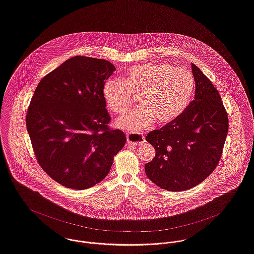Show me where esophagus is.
Returning a JSON list of instances; mask_svg holds the SVG:
<instances>
[{
	"label": "esophagus",
	"instance_id": "obj_1",
	"mask_svg": "<svg viewBox=\"0 0 254 254\" xmlns=\"http://www.w3.org/2000/svg\"><path fill=\"white\" fill-rule=\"evenodd\" d=\"M144 135L140 133H127V142L130 145H141L144 142Z\"/></svg>",
	"mask_w": 254,
	"mask_h": 254
}]
</instances>
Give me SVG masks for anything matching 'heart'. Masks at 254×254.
<instances>
[{
  "label": "heart",
  "mask_w": 254,
  "mask_h": 254,
  "mask_svg": "<svg viewBox=\"0 0 254 254\" xmlns=\"http://www.w3.org/2000/svg\"><path fill=\"white\" fill-rule=\"evenodd\" d=\"M194 91V78L190 71L166 63H147L129 68L124 82L110 79L103 86L108 108L120 114L138 97L139 108L126 113L115 126L128 131L149 127L155 120L168 124L180 117L188 107Z\"/></svg>",
  "instance_id": "heart-1"
}]
</instances>
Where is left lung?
I'll use <instances>...</instances> for the list:
<instances>
[{"instance_id": "1", "label": "left lung", "mask_w": 254, "mask_h": 254, "mask_svg": "<svg viewBox=\"0 0 254 254\" xmlns=\"http://www.w3.org/2000/svg\"><path fill=\"white\" fill-rule=\"evenodd\" d=\"M192 72L194 99L180 117L145 137L156 150L145 174L166 191L191 189L208 178L220 161L229 129L219 92L194 64Z\"/></svg>"}]
</instances>
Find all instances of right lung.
<instances>
[{
	"mask_svg": "<svg viewBox=\"0 0 254 254\" xmlns=\"http://www.w3.org/2000/svg\"><path fill=\"white\" fill-rule=\"evenodd\" d=\"M109 61L76 56L46 74L34 92L26 127L41 168L61 185L83 190L100 183L125 143L111 129L103 86Z\"/></svg>",
	"mask_w": 254,
	"mask_h": 254,
	"instance_id": "obj_1",
	"label": "right lung"
}]
</instances>
